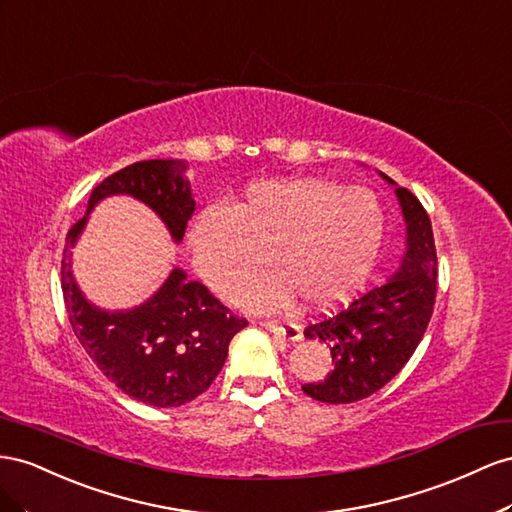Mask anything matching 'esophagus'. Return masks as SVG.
<instances>
[{
    "label": "esophagus",
    "instance_id": "obj_1",
    "mask_svg": "<svg viewBox=\"0 0 512 512\" xmlns=\"http://www.w3.org/2000/svg\"><path fill=\"white\" fill-rule=\"evenodd\" d=\"M266 330L274 332V334H281V337H285L287 341H300L302 339V328L298 324H294V321H264Z\"/></svg>",
    "mask_w": 512,
    "mask_h": 512
}]
</instances>
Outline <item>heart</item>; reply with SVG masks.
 I'll return each mask as SVG.
<instances>
[{
    "mask_svg": "<svg viewBox=\"0 0 512 512\" xmlns=\"http://www.w3.org/2000/svg\"><path fill=\"white\" fill-rule=\"evenodd\" d=\"M384 233V208L369 188L289 178L255 182L227 210L203 212L188 233V251L218 296L236 294L270 255L276 272L248 291V304L276 311L298 294L326 311L367 283Z\"/></svg>",
    "mask_w": 512,
    "mask_h": 512,
    "instance_id": "1",
    "label": "heart"
}]
</instances>
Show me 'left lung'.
Segmentation results:
<instances>
[{"label": "left lung", "instance_id": "obj_1", "mask_svg": "<svg viewBox=\"0 0 512 512\" xmlns=\"http://www.w3.org/2000/svg\"><path fill=\"white\" fill-rule=\"evenodd\" d=\"M405 223V251L384 283L369 289L345 311L304 330L306 339L330 345L334 369L302 390L321 403H356L371 397L412 358L435 304L437 255L429 214L422 203L386 173Z\"/></svg>", "mask_w": 512, "mask_h": 512}]
</instances>
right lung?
Wrapping results in <instances>:
<instances>
[{"instance_id": "obj_1", "label": "right lung", "mask_w": 512, "mask_h": 512, "mask_svg": "<svg viewBox=\"0 0 512 512\" xmlns=\"http://www.w3.org/2000/svg\"><path fill=\"white\" fill-rule=\"evenodd\" d=\"M188 163L178 158L139 160L102 180L87 212L66 236L62 291L79 343L111 384L128 397L154 407H180L197 399L221 373L231 339L246 328L182 268L133 309H102L85 298L72 274V248L102 199L126 195L148 206L175 244L184 238L195 210Z\"/></svg>"}]
</instances>
